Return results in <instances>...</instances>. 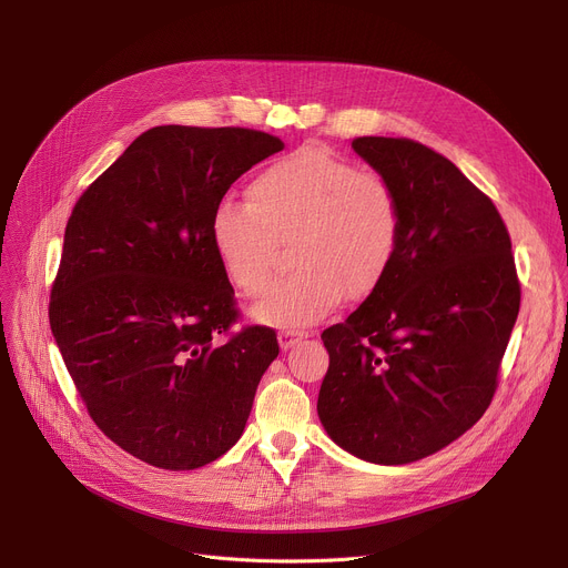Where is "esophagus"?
<instances>
[{"instance_id":"1","label":"esophagus","mask_w":568,"mask_h":568,"mask_svg":"<svg viewBox=\"0 0 568 568\" xmlns=\"http://www.w3.org/2000/svg\"><path fill=\"white\" fill-rule=\"evenodd\" d=\"M304 338V332H294V329H285V332H281L278 334V343H281V347L283 349H287V347H292V345H296Z\"/></svg>"}]
</instances>
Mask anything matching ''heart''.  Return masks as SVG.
<instances>
[{
    "label": "heart",
    "instance_id": "b5f03b06",
    "mask_svg": "<svg viewBox=\"0 0 568 568\" xmlns=\"http://www.w3.org/2000/svg\"><path fill=\"white\" fill-rule=\"evenodd\" d=\"M248 200L221 197L209 242L225 278L246 296L262 294L275 239L295 234L297 268L255 304L260 322L304 329L329 315L349 292L371 294L396 260L403 209L394 184L359 170L332 146L308 142L253 174Z\"/></svg>",
    "mask_w": 568,
    "mask_h": 568
}]
</instances>
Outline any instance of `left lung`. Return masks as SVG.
<instances>
[{
    "label": "left lung",
    "instance_id": "8db88e82",
    "mask_svg": "<svg viewBox=\"0 0 568 568\" xmlns=\"http://www.w3.org/2000/svg\"><path fill=\"white\" fill-rule=\"evenodd\" d=\"M394 184L403 232L384 281L322 332L329 368L317 414L345 452L422 460L481 419L520 311L511 236L493 200L435 149L354 138Z\"/></svg>",
    "mask_w": 568,
    "mask_h": 568
}]
</instances>
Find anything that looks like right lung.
I'll use <instances>...</instances> for the list:
<instances>
[{
  "mask_svg": "<svg viewBox=\"0 0 568 568\" xmlns=\"http://www.w3.org/2000/svg\"><path fill=\"white\" fill-rule=\"evenodd\" d=\"M281 138L156 126L75 202L50 290V326L105 437L161 469H197L242 437L272 326H244L209 242L214 204Z\"/></svg>",
  "mask_w": 568,
  "mask_h": 568,
  "instance_id": "add662e5",
  "label": "right lung"
}]
</instances>
